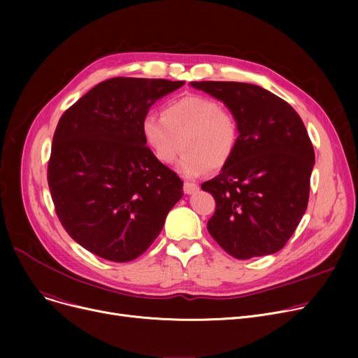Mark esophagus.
<instances>
[{
	"mask_svg": "<svg viewBox=\"0 0 358 358\" xmlns=\"http://www.w3.org/2000/svg\"><path fill=\"white\" fill-rule=\"evenodd\" d=\"M199 190V185L194 184V182H190V181H185L184 182V193L185 194H193Z\"/></svg>",
	"mask_w": 358,
	"mask_h": 358,
	"instance_id": "34e87169",
	"label": "esophagus"
}]
</instances>
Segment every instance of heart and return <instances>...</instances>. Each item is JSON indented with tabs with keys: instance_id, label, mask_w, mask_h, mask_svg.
Instances as JSON below:
<instances>
[{
	"instance_id": "b5f03b06",
	"label": "heart",
	"mask_w": 358,
	"mask_h": 358,
	"mask_svg": "<svg viewBox=\"0 0 358 358\" xmlns=\"http://www.w3.org/2000/svg\"><path fill=\"white\" fill-rule=\"evenodd\" d=\"M143 142L161 164H171L180 154L178 171L199 177L227 165L236 150L239 129L232 113L212 99L184 96L169 101L162 115L146 113L141 122Z\"/></svg>"
}]
</instances>
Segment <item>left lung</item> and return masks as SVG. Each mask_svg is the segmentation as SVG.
<instances>
[{
	"label": "left lung",
	"instance_id": "obj_1",
	"mask_svg": "<svg viewBox=\"0 0 358 358\" xmlns=\"http://www.w3.org/2000/svg\"><path fill=\"white\" fill-rule=\"evenodd\" d=\"M220 100L238 122L232 159L201 184L216 200L208 231L238 259L280 251L293 235L309 201L315 152L294 108L254 84L190 83Z\"/></svg>",
	"mask_w": 358,
	"mask_h": 358
}]
</instances>
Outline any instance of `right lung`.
Masks as SVG:
<instances>
[{
	"instance_id": "right-lung-1",
	"label": "right lung",
	"mask_w": 358,
	"mask_h": 358,
	"mask_svg": "<svg viewBox=\"0 0 358 358\" xmlns=\"http://www.w3.org/2000/svg\"><path fill=\"white\" fill-rule=\"evenodd\" d=\"M184 81L111 78L91 88L56 126L48 184L62 227L87 251L127 262L158 238L182 181L157 161L141 122Z\"/></svg>"
}]
</instances>
